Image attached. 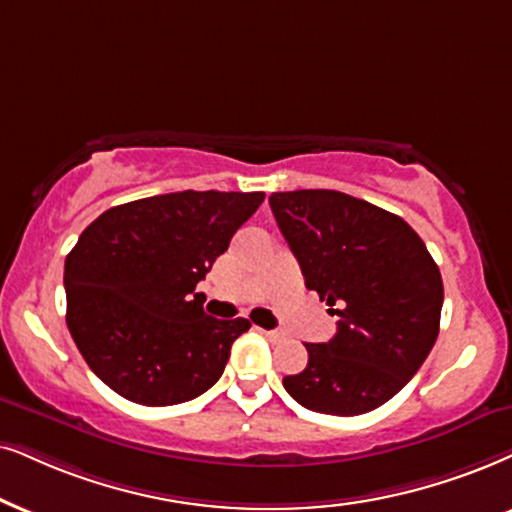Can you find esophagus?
<instances>
[{
	"mask_svg": "<svg viewBox=\"0 0 512 512\" xmlns=\"http://www.w3.org/2000/svg\"><path fill=\"white\" fill-rule=\"evenodd\" d=\"M257 331H260L267 340H281V333L278 331H264V328H257Z\"/></svg>",
	"mask_w": 512,
	"mask_h": 512,
	"instance_id": "obj_1",
	"label": "esophagus"
}]
</instances>
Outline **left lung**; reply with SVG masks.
I'll use <instances>...</instances> for the list:
<instances>
[{
  "label": "left lung",
  "instance_id": "1",
  "mask_svg": "<svg viewBox=\"0 0 512 512\" xmlns=\"http://www.w3.org/2000/svg\"><path fill=\"white\" fill-rule=\"evenodd\" d=\"M304 286L340 316L338 333L304 345L302 373L283 387L304 409L361 416L404 387L439 333L444 286L435 260L404 219L328 189L269 196Z\"/></svg>",
  "mask_w": 512,
  "mask_h": 512
}]
</instances>
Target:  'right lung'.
<instances>
[{"instance_id": "1", "label": "right lung", "mask_w": 512, "mask_h": 512, "mask_svg": "<svg viewBox=\"0 0 512 512\" xmlns=\"http://www.w3.org/2000/svg\"><path fill=\"white\" fill-rule=\"evenodd\" d=\"M262 191H179L118 205L82 231L66 260V323L99 378L134 404L208 392L248 319L203 312L198 281L255 215Z\"/></svg>"}]
</instances>
